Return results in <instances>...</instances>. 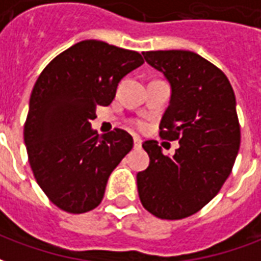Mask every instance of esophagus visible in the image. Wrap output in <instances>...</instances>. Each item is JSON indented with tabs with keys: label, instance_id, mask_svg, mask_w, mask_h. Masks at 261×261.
<instances>
[{
	"label": "esophagus",
	"instance_id": "1",
	"mask_svg": "<svg viewBox=\"0 0 261 261\" xmlns=\"http://www.w3.org/2000/svg\"><path fill=\"white\" fill-rule=\"evenodd\" d=\"M141 144H142L141 138H140V137L134 136V148H140L141 147Z\"/></svg>",
	"mask_w": 261,
	"mask_h": 261
}]
</instances>
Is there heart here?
Returning <instances> with one entry per match:
<instances>
[{
    "label": "heart",
    "instance_id": "heart-1",
    "mask_svg": "<svg viewBox=\"0 0 261 261\" xmlns=\"http://www.w3.org/2000/svg\"><path fill=\"white\" fill-rule=\"evenodd\" d=\"M136 125H137V127H140V128H141V127H144V123H141V121H136Z\"/></svg>",
    "mask_w": 261,
    "mask_h": 261
}]
</instances>
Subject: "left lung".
<instances>
[{"instance_id":"1","label":"left lung","mask_w":261,"mask_h":261,"mask_svg":"<svg viewBox=\"0 0 261 261\" xmlns=\"http://www.w3.org/2000/svg\"><path fill=\"white\" fill-rule=\"evenodd\" d=\"M148 64L170 84L161 137L179 141L173 156L149 140L142 148L149 166L137 173L144 208L161 219H181L200 211L218 194L241 145L236 99L226 75L186 50L144 51Z\"/></svg>"}]
</instances>
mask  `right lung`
I'll list each match as a JSON object with an SVG mask.
<instances>
[{"instance_id": "1", "label": "right lung", "mask_w": 261, "mask_h": 261, "mask_svg": "<svg viewBox=\"0 0 261 261\" xmlns=\"http://www.w3.org/2000/svg\"><path fill=\"white\" fill-rule=\"evenodd\" d=\"M144 64L141 54L100 40H84L51 60L29 100L25 145L37 185L71 214L96 208L133 137L92 130L96 106H109L123 76Z\"/></svg>"}]
</instances>
